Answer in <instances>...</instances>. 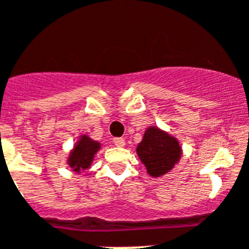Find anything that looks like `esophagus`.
Returning <instances> with one entry per match:
<instances>
[{
  "label": "esophagus",
  "instance_id": "1",
  "mask_svg": "<svg viewBox=\"0 0 249 249\" xmlns=\"http://www.w3.org/2000/svg\"><path fill=\"white\" fill-rule=\"evenodd\" d=\"M113 143H114V145H116V146H118V147H123L126 142H124V140H123V139L116 137V139H113Z\"/></svg>",
  "mask_w": 249,
  "mask_h": 249
}]
</instances>
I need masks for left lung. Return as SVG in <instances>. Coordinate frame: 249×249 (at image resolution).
<instances>
[{
    "label": "left lung",
    "mask_w": 249,
    "mask_h": 249,
    "mask_svg": "<svg viewBox=\"0 0 249 249\" xmlns=\"http://www.w3.org/2000/svg\"><path fill=\"white\" fill-rule=\"evenodd\" d=\"M136 153L147 173L151 177H161L173 169L180 159L182 147L179 141L157 126L147 127Z\"/></svg>",
    "instance_id": "left-lung-1"
}]
</instances>
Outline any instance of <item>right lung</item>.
Segmentation results:
<instances>
[{
  "label": "right lung",
  "instance_id": "obj_1",
  "mask_svg": "<svg viewBox=\"0 0 249 249\" xmlns=\"http://www.w3.org/2000/svg\"><path fill=\"white\" fill-rule=\"evenodd\" d=\"M100 147H102V143L99 141L90 139L88 135H81L73 149L70 151L67 164L76 173L85 172L91 166L95 154L99 151Z\"/></svg>",
  "mask_w": 249,
  "mask_h": 249
}]
</instances>
